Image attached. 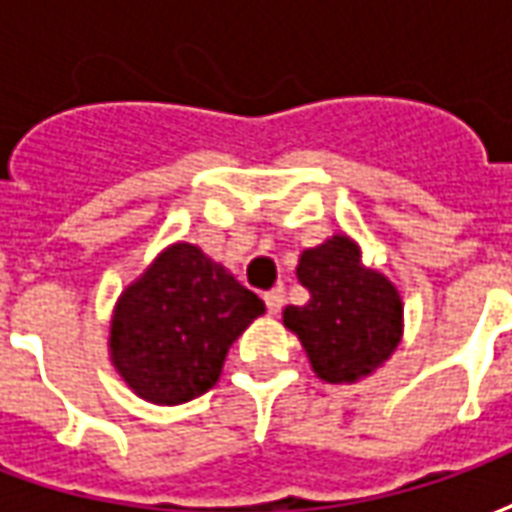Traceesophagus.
<instances>
[{"instance_id":"esophagus-1","label":"esophagus","mask_w":512,"mask_h":512,"mask_svg":"<svg viewBox=\"0 0 512 512\" xmlns=\"http://www.w3.org/2000/svg\"><path fill=\"white\" fill-rule=\"evenodd\" d=\"M263 301H266L268 312H271V315H277V312L282 310V304H285V290L282 288L268 290L266 296H263Z\"/></svg>"}]
</instances>
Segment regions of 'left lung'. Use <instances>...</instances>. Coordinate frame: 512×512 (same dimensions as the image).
Wrapping results in <instances>:
<instances>
[{"label":"left lung","instance_id":"8db88e82","mask_svg":"<svg viewBox=\"0 0 512 512\" xmlns=\"http://www.w3.org/2000/svg\"><path fill=\"white\" fill-rule=\"evenodd\" d=\"M296 277L310 301L285 307L282 323L299 337L315 376L356 384L384 367L403 340V299L392 279L362 263V246L334 233L301 252Z\"/></svg>","mask_w":512,"mask_h":512}]
</instances>
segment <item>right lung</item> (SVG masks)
Wrapping results in <instances>:
<instances>
[{
	"instance_id": "right-lung-1",
	"label": "right lung",
	"mask_w": 512,
	"mask_h": 512,
	"mask_svg": "<svg viewBox=\"0 0 512 512\" xmlns=\"http://www.w3.org/2000/svg\"><path fill=\"white\" fill-rule=\"evenodd\" d=\"M263 312L222 263L178 241L117 296L109 359L136 397L180 406L219 381L230 345Z\"/></svg>"
}]
</instances>
